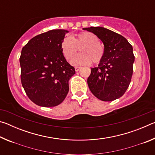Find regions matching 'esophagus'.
I'll return each instance as SVG.
<instances>
[{
	"label": "esophagus",
	"mask_w": 155,
	"mask_h": 155,
	"mask_svg": "<svg viewBox=\"0 0 155 155\" xmlns=\"http://www.w3.org/2000/svg\"><path fill=\"white\" fill-rule=\"evenodd\" d=\"M81 67H75V71L76 72H78V70H79L81 69Z\"/></svg>",
	"instance_id": "obj_1"
}]
</instances>
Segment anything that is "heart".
Masks as SVG:
<instances>
[{
  "mask_svg": "<svg viewBox=\"0 0 155 155\" xmlns=\"http://www.w3.org/2000/svg\"><path fill=\"white\" fill-rule=\"evenodd\" d=\"M98 37L90 32H82L72 38L65 37L61 44L63 55L66 60H70L81 48V54L74 56L71 60L73 65H82L90 64L92 61L98 64L102 61L104 50L101 45Z\"/></svg>",
  "mask_w": 155,
  "mask_h": 155,
  "instance_id": "heart-1",
  "label": "heart"
}]
</instances>
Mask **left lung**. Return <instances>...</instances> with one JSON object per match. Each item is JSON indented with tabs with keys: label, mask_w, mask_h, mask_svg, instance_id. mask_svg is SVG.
I'll list each match as a JSON object with an SVG mask.
<instances>
[{
	"label": "left lung",
	"mask_w": 155,
	"mask_h": 155,
	"mask_svg": "<svg viewBox=\"0 0 155 155\" xmlns=\"http://www.w3.org/2000/svg\"><path fill=\"white\" fill-rule=\"evenodd\" d=\"M93 33L104 44V54L98 67L91 68L87 84L94 96L103 101H113L123 96L128 87L135 61L133 47L124 37L106 28H83Z\"/></svg>",
	"instance_id": "left-lung-1"
}]
</instances>
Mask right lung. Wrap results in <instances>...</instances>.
I'll list each match as a JSON object with an SVG mask.
<instances>
[{"mask_svg": "<svg viewBox=\"0 0 155 155\" xmlns=\"http://www.w3.org/2000/svg\"><path fill=\"white\" fill-rule=\"evenodd\" d=\"M68 32L51 30L34 37L22 48L21 82L28 98L37 105L57 106L68 93V82L75 69L67 62L61 49Z\"/></svg>", "mask_w": 155, "mask_h": 155, "instance_id": "right-lung-1", "label": "right lung"}]
</instances>
